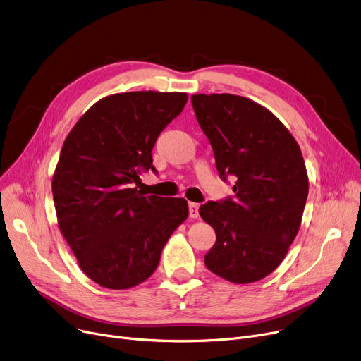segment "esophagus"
Segmentation results:
<instances>
[{
    "label": "esophagus",
    "mask_w": 361,
    "mask_h": 361,
    "mask_svg": "<svg viewBox=\"0 0 361 361\" xmlns=\"http://www.w3.org/2000/svg\"><path fill=\"white\" fill-rule=\"evenodd\" d=\"M199 203H195V202H190L188 203V215H190V218H197L199 216Z\"/></svg>",
    "instance_id": "esophagus-1"
}]
</instances>
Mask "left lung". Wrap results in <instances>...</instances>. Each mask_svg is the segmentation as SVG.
<instances>
[{"mask_svg":"<svg viewBox=\"0 0 361 361\" xmlns=\"http://www.w3.org/2000/svg\"><path fill=\"white\" fill-rule=\"evenodd\" d=\"M219 177H235L234 197L207 202L199 214L216 233L206 268L234 282L268 276L287 256L309 195L301 150L264 106L231 93L193 94Z\"/></svg>","mask_w":361,"mask_h":361,"instance_id":"8db88e82","label":"left lung"}]
</instances>
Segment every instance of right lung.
Returning <instances> with one entry per match:
<instances>
[{
  "label": "right lung",
  "mask_w": 361,
  "mask_h": 361,
  "mask_svg": "<svg viewBox=\"0 0 361 361\" xmlns=\"http://www.w3.org/2000/svg\"><path fill=\"white\" fill-rule=\"evenodd\" d=\"M187 93H116L92 105L64 140L52 177L60 231L82 271L101 287L127 290L155 272L161 252L188 216L181 197L145 196L161 131Z\"/></svg>",
  "instance_id": "add662e5"
}]
</instances>
